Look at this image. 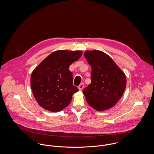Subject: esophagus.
I'll use <instances>...</instances> for the list:
<instances>
[{
  "label": "esophagus",
  "mask_w": 154,
  "mask_h": 154,
  "mask_svg": "<svg viewBox=\"0 0 154 154\" xmlns=\"http://www.w3.org/2000/svg\"><path fill=\"white\" fill-rule=\"evenodd\" d=\"M84 84H83V83H82V84H80V85L79 86V90L82 91L83 90V88H84Z\"/></svg>",
  "instance_id": "34e87169"
}]
</instances>
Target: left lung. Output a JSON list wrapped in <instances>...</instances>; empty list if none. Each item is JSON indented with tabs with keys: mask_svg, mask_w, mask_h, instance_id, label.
I'll return each mask as SVG.
<instances>
[{
	"mask_svg": "<svg viewBox=\"0 0 154 154\" xmlns=\"http://www.w3.org/2000/svg\"><path fill=\"white\" fill-rule=\"evenodd\" d=\"M91 66V82L82 91L89 105L97 110L111 108L122 97L126 86L125 73L113 59L103 52L85 51Z\"/></svg>",
	"mask_w": 154,
	"mask_h": 154,
	"instance_id": "obj_1",
	"label": "left lung"
}]
</instances>
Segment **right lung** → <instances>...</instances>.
I'll use <instances>...</instances> for the list:
<instances>
[{
  "label": "right lung",
  "instance_id": "right-lung-1",
  "mask_svg": "<svg viewBox=\"0 0 154 154\" xmlns=\"http://www.w3.org/2000/svg\"><path fill=\"white\" fill-rule=\"evenodd\" d=\"M82 51H56L49 54L33 70L31 87L38 104L47 110L57 112L70 103L77 92L72 85L70 65L82 56Z\"/></svg>",
  "mask_w": 154,
  "mask_h": 154
}]
</instances>
